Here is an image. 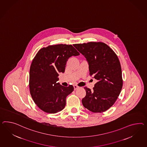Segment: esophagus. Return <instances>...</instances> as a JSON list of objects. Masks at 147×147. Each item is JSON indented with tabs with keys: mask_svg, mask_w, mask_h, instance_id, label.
<instances>
[{
	"mask_svg": "<svg viewBox=\"0 0 147 147\" xmlns=\"http://www.w3.org/2000/svg\"><path fill=\"white\" fill-rule=\"evenodd\" d=\"M74 90H77V89L79 88V87L78 86L76 85H74Z\"/></svg>",
	"mask_w": 147,
	"mask_h": 147,
	"instance_id": "esophagus-1",
	"label": "esophagus"
}]
</instances>
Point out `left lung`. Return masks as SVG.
I'll use <instances>...</instances> for the list:
<instances>
[{"label": "left lung", "mask_w": 147, "mask_h": 147, "mask_svg": "<svg viewBox=\"0 0 147 147\" xmlns=\"http://www.w3.org/2000/svg\"><path fill=\"white\" fill-rule=\"evenodd\" d=\"M86 58L90 76L98 80L93 90L85 87L86 96L82 100L85 108L93 113H103L115 103L123 86L121 68L117 55L101 42L74 44Z\"/></svg>", "instance_id": "8db88e82"}]
</instances>
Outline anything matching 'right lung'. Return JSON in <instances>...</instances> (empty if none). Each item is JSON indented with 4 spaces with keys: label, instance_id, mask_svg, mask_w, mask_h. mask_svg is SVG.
Masks as SVG:
<instances>
[{
    "label": "right lung",
    "instance_id": "right-lung-1",
    "mask_svg": "<svg viewBox=\"0 0 147 147\" xmlns=\"http://www.w3.org/2000/svg\"><path fill=\"white\" fill-rule=\"evenodd\" d=\"M79 53L71 45L58 44L40 49L32 62L29 74L30 94L43 111L58 113L64 109L66 98L74 90L58 83L59 72L64 73L69 57Z\"/></svg>",
    "mask_w": 147,
    "mask_h": 147
}]
</instances>
